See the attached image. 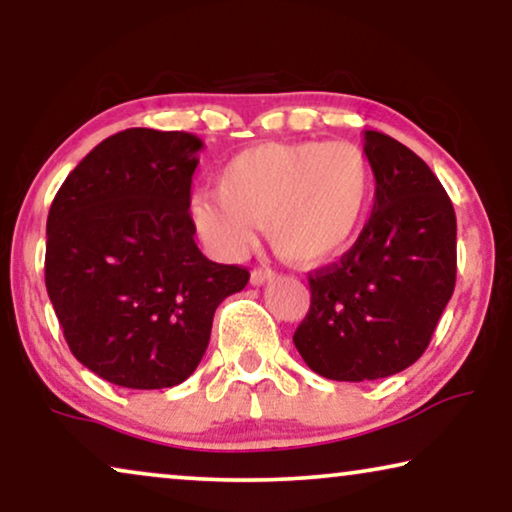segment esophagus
<instances>
[{"instance_id": "esophagus-1", "label": "esophagus", "mask_w": 512, "mask_h": 512, "mask_svg": "<svg viewBox=\"0 0 512 512\" xmlns=\"http://www.w3.org/2000/svg\"><path fill=\"white\" fill-rule=\"evenodd\" d=\"M272 277H275V272H272L270 268H254V270H251V284H254V286H261L265 282H270Z\"/></svg>"}]
</instances>
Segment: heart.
Here are the masks:
<instances>
[{"label": "heart", "mask_w": 512, "mask_h": 512, "mask_svg": "<svg viewBox=\"0 0 512 512\" xmlns=\"http://www.w3.org/2000/svg\"><path fill=\"white\" fill-rule=\"evenodd\" d=\"M375 184L373 160L354 142H268L230 158L216 193H195L188 212L202 242L226 261L247 254L265 223L279 256L319 268L359 240Z\"/></svg>", "instance_id": "obj_1"}]
</instances>
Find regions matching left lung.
Returning a JSON list of instances; mask_svg holds the SVG:
<instances>
[{
    "instance_id": "8db88e82",
    "label": "left lung",
    "mask_w": 512,
    "mask_h": 512,
    "mask_svg": "<svg viewBox=\"0 0 512 512\" xmlns=\"http://www.w3.org/2000/svg\"><path fill=\"white\" fill-rule=\"evenodd\" d=\"M375 167L366 228L338 263L310 275V312L293 345L314 373L366 382L412 366L457 282V216L431 167L377 130L363 132Z\"/></svg>"
}]
</instances>
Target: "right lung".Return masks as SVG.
<instances>
[{
    "label": "right lung",
    "instance_id": "right-lung-1",
    "mask_svg": "<svg viewBox=\"0 0 512 512\" xmlns=\"http://www.w3.org/2000/svg\"><path fill=\"white\" fill-rule=\"evenodd\" d=\"M200 149L188 132H116L69 172L48 212V298L72 354L118 387L191 377L216 307L249 282L193 240Z\"/></svg>",
    "mask_w": 512,
    "mask_h": 512
}]
</instances>
